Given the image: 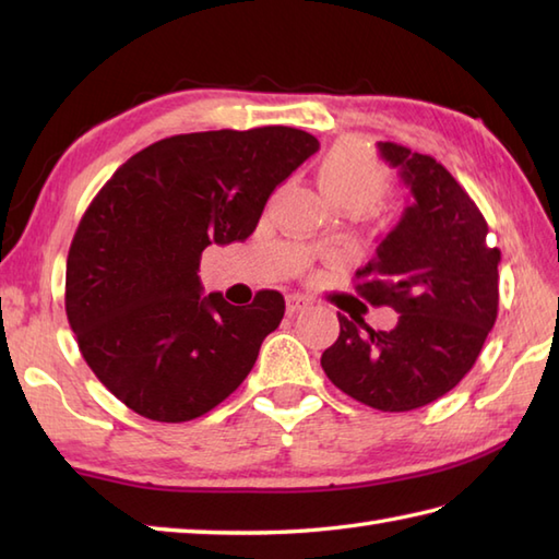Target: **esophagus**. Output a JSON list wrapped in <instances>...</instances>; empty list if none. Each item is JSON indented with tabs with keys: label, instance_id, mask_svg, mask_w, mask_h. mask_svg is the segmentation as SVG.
Masks as SVG:
<instances>
[{
	"label": "esophagus",
	"instance_id": "34e87169",
	"mask_svg": "<svg viewBox=\"0 0 559 559\" xmlns=\"http://www.w3.org/2000/svg\"><path fill=\"white\" fill-rule=\"evenodd\" d=\"M307 307H310V300L307 298H302V295H288L286 298V310H288V314H298V312H302V310H307Z\"/></svg>",
	"mask_w": 559,
	"mask_h": 559
}]
</instances>
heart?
Masks as SVG:
<instances>
[{"instance_id": "obj_1", "label": "heart", "mask_w": 559, "mask_h": 559, "mask_svg": "<svg viewBox=\"0 0 559 559\" xmlns=\"http://www.w3.org/2000/svg\"><path fill=\"white\" fill-rule=\"evenodd\" d=\"M319 187L336 206L365 213L386 199L391 175L362 144L343 141L319 165Z\"/></svg>"}]
</instances>
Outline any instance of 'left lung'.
I'll use <instances>...</instances> for the list:
<instances>
[{"label":"left lung","mask_w":559,"mask_h":559,"mask_svg":"<svg viewBox=\"0 0 559 559\" xmlns=\"http://www.w3.org/2000/svg\"><path fill=\"white\" fill-rule=\"evenodd\" d=\"M382 158L411 189L401 221L355 271V290L399 322L374 331L338 314L341 334L322 355L326 377L365 406L403 413L444 396L476 365L500 305V249L488 223L442 163L379 141Z\"/></svg>","instance_id":"obj_1"}]
</instances>
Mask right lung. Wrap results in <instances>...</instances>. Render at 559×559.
<instances>
[{"instance_id":"right-lung-1","label":"right lung","mask_w":559,"mask_h":559,"mask_svg":"<svg viewBox=\"0 0 559 559\" xmlns=\"http://www.w3.org/2000/svg\"><path fill=\"white\" fill-rule=\"evenodd\" d=\"M317 151L293 127L177 134L120 165L91 201L69 247L64 307L83 360L127 408L187 423L245 382L286 300L204 295L201 252L247 240L273 189Z\"/></svg>"}]
</instances>
